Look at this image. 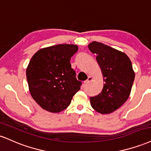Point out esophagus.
<instances>
[{
	"mask_svg": "<svg viewBox=\"0 0 151 151\" xmlns=\"http://www.w3.org/2000/svg\"><path fill=\"white\" fill-rule=\"evenodd\" d=\"M93 81V78H92L91 77H90V76H89V77H88V78L87 79L86 81H84V84H85V85L88 84V83H89L90 82V81Z\"/></svg>",
	"mask_w": 151,
	"mask_h": 151,
	"instance_id": "34e87169",
	"label": "esophagus"
}]
</instances>
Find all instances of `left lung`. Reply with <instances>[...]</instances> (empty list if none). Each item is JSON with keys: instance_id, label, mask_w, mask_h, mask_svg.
<instances>
[{"instance_id": "8db88e82", "label": "left lung", "mask_w": 151, "mask_h": 151, "mask_svg": "<svg viewBox=\"0 0 151 151\" xmlns=\"http://www.w3.org/2000/svg\"><path fill=\"white\" fill-rule=\"evenodd\" d=\"M88 48L97 55L104 82L101 93L90 97V103L97 112L109 114L129 98L135 78L132 61L124 53L100 42H93Z\"/></svg>"}]
</instances>
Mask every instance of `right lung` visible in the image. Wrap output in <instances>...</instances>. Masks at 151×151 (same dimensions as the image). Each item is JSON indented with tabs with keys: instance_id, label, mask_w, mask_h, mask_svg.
Here are the masks:
<instances>
[{
	"instance_id": "add662e5",
	"label": "right lung",
	"mask_w": 151,
	"mask_h": 151,
	"mask_svg": "<svg viewBox=\"0 0 151 151\" xmlns=\"http://www.w3.org/2000/svg\"><path fill=\"white\" fill-rule=\"evenodd\" d=\"M78 48L74 44H58L40 49L30 60L26 70L32 98L42 109L53 113L70 104L82 82L76 78L70 61Z\"/></svg>"
}]
</instances>
